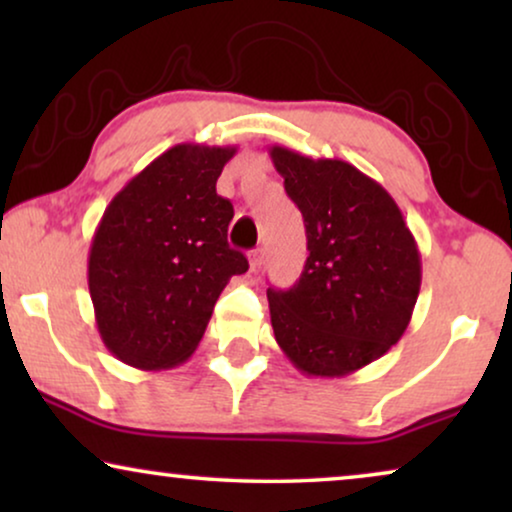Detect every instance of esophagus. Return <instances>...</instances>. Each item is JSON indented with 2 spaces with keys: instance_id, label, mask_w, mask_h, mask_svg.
<instances>
[{
  "instance_id": "esophagus-1",
  "label": "esophagus",
  "mask_w": 512,
  "mask_h": 512,
  "mask_svg": "<svg viewBox=\"0 0 512 512\" xmlns=\"http://www.w3.org/2000/svg\"><path fill=\"white\" fill-rule=\"evenodd\" d=\"M263 265V249H254L249 254V268L251 270H258Z\"/></svg>"
}]
</instances>
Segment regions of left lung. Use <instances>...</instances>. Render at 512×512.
<instances>
[{
    "instance_id": "8db88e82",
    "label": "left lung",
    "mask_w": 512,
    "mask_h": 512,
    "mask_svg": "<svg viewBox=\"0 0 512 512\" xmlns=\"http://www.w3.org/2000/svg\"><path fill=\"white\" fill-rule=\"evenodd\" d=\"M305 219V270L268 289L277 345L310 377H345L401 340L422 286V256L382 184L338 158L270 146Z\"/></svg>"
}]
</instances>
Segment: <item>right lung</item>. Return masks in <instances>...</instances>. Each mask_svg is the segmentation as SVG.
Wrapping results in <instances>:
<instances>
[{
    "label": "right lung",
    "instance_id": "right-lung-1",
    "mask_svg": "<svg viewBox=\"0 0 512 512\" xmlns=\"http://www.w3.org/2000/svg\"><path fill=\"white\" fill-rule=\"evenodd\" d=\"M237 146L177 144L135 174L90 242L88 289L100 338L118 361L167 370L200 345L244 254L228 247L230 200L216 179Z\"/></svg>",
    "mask_w": 512,
    "mask_h": 512
}]
</instances>
